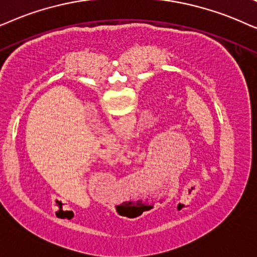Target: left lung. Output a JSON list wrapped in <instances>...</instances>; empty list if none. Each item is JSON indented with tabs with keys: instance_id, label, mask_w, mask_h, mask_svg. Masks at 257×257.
Wrapping results in <instances>:
<instances>
[{
	"instance_id": "1",
	"label": "left lung",
	"mask_w": 257,
	"mask_h": 257,
	"mask_svg": "<svg viewBox=\"0 0 257 257\" xmlns=\"http://www.w3.org/2000/svg\"><path fill=\"white\" fill-rule=\"evenodd\" d=\"M125 215H129V214H125Z\"/></svg>"
}]
</instances>
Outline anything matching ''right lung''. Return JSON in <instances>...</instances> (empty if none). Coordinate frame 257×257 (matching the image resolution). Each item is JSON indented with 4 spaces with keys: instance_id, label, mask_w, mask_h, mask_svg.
<instances>
[{
    "instance_id": "right-lung-1",
    "label": "right lung",
    "mask_w": 257,
    "mask_h": 257,
    "mask_svg": "<svg viewBox=\"0 0 257 257\" xmlns=\"http://www.w3.org/2000/svg\"><path fill=\"white\" fill-rule=\"evenodd\" d=\"M139 213H140V211H139ZM139 213H136V215H139Z\"/></svg>"
}]
</instances>
